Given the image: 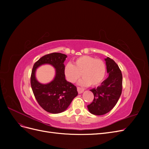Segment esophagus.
I'll use <instances>...</instances> for the list:
<instances>
[{
	"label": "esophagus",
	"mask_w": 149,
	"mask_h": 149,
	"mask_svg": "<svg viewBox=\"0 0 149 149\" xmlns=\"http://www.w3.org/2000/svg\"><path fill=\"white\" fill-rule=\"evenodd\" d=\"M77 90H78V92L79 94H81L82 93L83 91H84V89L83 88H79V87H78L77 88Z\"/></svg>",
	"instance_id": "obj_1"
}]
</instances>
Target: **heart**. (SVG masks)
<instances>
[{"mask_svg": "<svg viewBox=\"0 0 149 149\" xmlns=\"http://www.w3.org/2000/svg\"><path fill=\"white\" fill-rule=\"evenodd\" d=\"M106 65L101 59L91 56H82L76 58L73 65L68 63L64 68V73L69 82L74 83L81 75L83 78L79 84L83 86H96L105 77Z\"/></svg>", "mask_w": 149, "mask_h": 149, "instance_id": "heart-1", "label": "heart"}]
</instances>
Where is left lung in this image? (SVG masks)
I'll list each match as a JSON object with an SVG mask.
<instances>
[{"mask_svg": "<svg viewBox=\"0 0 149 149\" xmlns=\"http://www.w3.org/2000/svg\"><path fill=\"white\" fill-rule=\"evenodd\" d=\"M108 78L97 88L90 90L94 94L93 102L88 105L91 114L104 115L113 109L121 95L123 75L116 63L111 58H105Z\"/></svg>", "mask_w": 149, "mask_h": 149, "instance_id": "1", "label": "left lung"}]
</instances>
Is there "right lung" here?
<instances>
[{
	"label": "right lung",
	"mask_w": 149,
	"mask_h": 149,
	"mask_svg": "<svg viewBox=\"0 0 149 149\" xmlns=\"http://www.w3.org/2000/svg\"><path fill=\"white\" fill-rule=\"evenodd\" d=\"M66 57L65 54L60 53L48 54L35 63L31 71L30 83L36 100L49 113L58 114L65 111L78 95L76 87L65 79L64 61ZM44 64H51L56 70L55 78L48 84L39 83L35 77L36 70Z\"/></svg>",
	"instance_id": "add662e5"
}]
</instances>
